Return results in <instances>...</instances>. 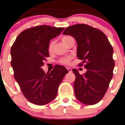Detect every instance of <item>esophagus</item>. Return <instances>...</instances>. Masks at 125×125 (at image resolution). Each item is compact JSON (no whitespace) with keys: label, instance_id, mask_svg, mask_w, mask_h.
I'll list each match as a JSON object with an SVG mask.
<instances>
[{"label":"esophagus","instance_id":"34e87169","mask_svg":"<svg viewBox=\"0 0 125 125\" xmlns=\"http://www.w3.org/2000/svg\"><path fill=\"white\" fill-rule=\"evenodd\" d=\"M67 69L68 70L69 72L70 73H73H73L74 72V71H73V69H72L71 67H67Z\"/></svg>","mask_w":125,"mask_h":125}]
</instances>
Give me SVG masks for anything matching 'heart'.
Here are the masks:
<instances>
[{"mask_svg":"<svg viewBox=\"0 0 125 125\" xmlns=\"http://www.w3.org/2000/svg\"><path fill=\"white\" fill-rule=\"evenodd\" d=\"M60 61H61V62L62 63L67 64H68L69 63L70 59L68 57H66L65 58L62 59L60 60Z\"/></svg>","mask_w":125,"mask_h":125,"instance_id":"heart-1","label":"heart"}]
</instances>
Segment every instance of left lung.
Instances as JSON below:
<instances>
[{"instance_id": "obj_1", "label": "left lung", "mask_w": 125, "mask_h": 125, "mask_svg": "<svg viewBox=\"0 0 125 125\" xmlns=\"http://www.w3.org/2000/svg\"><path fill=\"white\" fill-rule=\"evenodd\" d=\"M73 37L81 61L74 72V91L84 103L106 92L113 77V50L104 31L87 23L76 26Z\"/></svg>"}]
</instances>
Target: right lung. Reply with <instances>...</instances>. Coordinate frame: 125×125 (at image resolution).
I'll return each instance as SVG.
<instances>
[{
    "label": "right lung",
    "mask_w": 125,
    "mask_h": 125,
    "mask_svg": "<svg viewBox=\"0 0 125 125\" xmlns=\"http://www.w3.org/2000/svg\"><path fill=\"white\" fill-rule=\"evenodd\" d=\"M58 36L56 28L49 23L31 24L21 33L13 48L14 77L24 96L35 102L47 104L56 96L58 87L51 84L50 70L44 63L51 57Z\"/></svg>",
    "instance_id": "1"
}]
</instances>
